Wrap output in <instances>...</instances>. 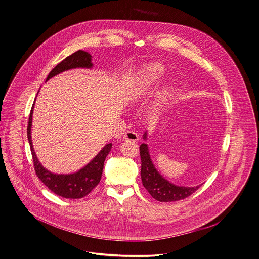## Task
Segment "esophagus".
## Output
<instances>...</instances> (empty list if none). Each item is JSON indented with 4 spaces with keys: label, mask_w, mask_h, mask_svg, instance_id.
I'll return each mask as SVG.
<instances>
[{
    "label": "esophagus",
    "mask_w": 259,
    "mask_h": 259,
    "mask_svg": "<svg viewBox=\"0 0 259 259\" xmlns=\"http://www.w3.org/2000/svg\"><path fill=\"white\" fill-rule=\"evenodd\" d=\"M124 140L125 141H132V142H137L139 140V135L135 131H127L124 135Z\"/></svg>",
    "instance_id": "obj_1"
}]
</instances>
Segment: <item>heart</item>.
I'll return each instance as SVG.
<instances>
[{"label":"heart","instance_id":"1","mask_svg":"<svg viewBox=\"0 0 259 259\" xmlns=\"http://www.w3.org/2000/svg\"><path fill=\"white\" fill-rule=\"evenodd\" d=\"M163 67L160 64H152L147 68V74L151 80H158L163 74Z\"/></svg>","mask_w":259,"mask_h":259}]
</instances>
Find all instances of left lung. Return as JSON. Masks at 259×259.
I'll list each match as a JSON object with an SVG mask.
<instances>
[{
    "instance_id": "left-lung-1",
    "label": "left lung",
    "mask_w": 259,
    "mask_h": 259,
    "mask_svg": "<svg viewBox=\"0 0 259 259\" xmlns=\"http://www.w3.org/2000/svg\"><path fill=\"white\" fill-rule=\"evenodd\" d=\"M143 139H147V132L144 133ZM140 156L142 184L149 194L157 201L169 202L184 200L194 194L202 185L196 187H182L170 183L156 170L153 165L147 144L140 145Z\"/></svg>"
}]
</instances>
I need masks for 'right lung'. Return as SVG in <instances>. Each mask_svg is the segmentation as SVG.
<instances>
[{"instance_id":"obj_1","label":"right lung","mask_w":259,"mask_h":259,"mask_svg":"<svg viewBox=\"0 0 259 259\" xmlns=\"http://www.w3.org/2000/svg\"><path fill=\"white\" fill-rule=\"evenodd\" d=\"M91 56L84 51H77L71 56L64 58L60 61L58 65L49 73L47 80L56 76L58 73L63 72L68 69L82 67V68H91ZM33 106L31 107L29 113V125H28V140L31 151L32 161L35 174L38 179L56 195L66 199H80L87 196L100 182L101 175L103 171L104 161L111 151L112 144L105 145L102 150L89 162L85 167L80 169L78 172L73 174H54L48 171L41 166L39 161L36 158V155L33 150L31 142L30 130H31V121H32V112Z\"/></svg>"}]
</instances>
